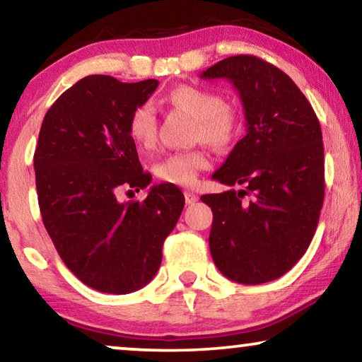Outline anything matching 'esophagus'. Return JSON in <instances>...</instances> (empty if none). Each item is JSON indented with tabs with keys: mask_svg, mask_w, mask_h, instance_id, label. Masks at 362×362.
<instances>
[{
	"mask_svg": "<svg viewBox=\"0 0 362 362\" xmlns=\"http://www.w3.org/2000/svg\"><path fill=\"white\" fill-rule=\"evenodd\" d=\"M185 199H186V204H194V202L199 199V196H197L196 192H192V191H186L185 192Z\"/></svg>",
	"mask_w": 362,
	"mask_h": 362,
	"instance_id": "esophagus-1",
	"label": "esophagus"
}]
</instances>
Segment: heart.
<instances>
[{"label":"heart","instance_id":"1","mask_svg":"<svg viewBox=\"0 0 362 362\" xmlns=\"http://www.w3.org/2000/svg\"><path fill=\"white\" fill-rule=\"evenodd\" d=\"M168 103L181 108L196 118L194 138L212 148H227L235 140L240 128L239 113L224 102L217 92L202 87L181 86L173 88L166 97ZM128 133L141 150H151L156 143V115L151 105L143 103L132 112L128 120ZM209 165V160L199 150L176 151L155 165L158 180L168 185L192 186L197 173Z\"/></svg>","mask_w":362,"mask_h":362}]
</instances>
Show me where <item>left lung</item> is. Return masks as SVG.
I'll use <instances>...</instances> for the list:
<instances>
[{
	"instance_id": "obj_1",
	"label": "left lung",
	"mask_w": 362,
	"mask_h": 362,
	"mask_svg": "<svg viewBox=\"0 0 362 362\" xmlns=\"http://www.w3.org/2000/svg\"><path fill=\"white\" fill-rule=\"evenodd\" d=\"M227 78L239 92L247 133L212 177L226 186L202 196L214 219L212 260L244 285L285 275L308 249L325 199V150L318 117L279 67L255 56H232L201 74ZM250 195L249 202L243 197Z\"/></svg>"
}]
</instances>
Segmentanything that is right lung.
<instances>
[{"label": "right lung", "mask_w": 362, "mask_h": 362, "mask_svg": "<svg viewBox=\"0 0 362 362\" xmlns=\"http://www.w3.org/2000/svg\"><path fill=\"white\" fill-rule=\"evenodd\" d=\"M158 83L83 77L52 103L39 132L34 170L44 227L67 269L103 293H132L151 281L185 207L182 192L168 182L145 201L117 197L151 182L128 120Z\"/></svg>", "instance_id": "obj_1"}]
</instances>
